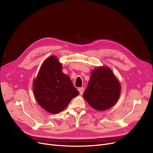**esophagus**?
Wrapping results in <instances>:
<instances>
[{
	"mask_svg": "<svg viewBox=\"0 0 153 153\" xmlns=\"http://www.w3.org/2000/svg\"><path fill=\"white\" fill-rule=\"evenodd\" d=\"M78 91H79V92L80 95H82V94H83V93H84V87L79 88Z\"/></svg>",
	"mask_w": 153,
	"mask_h": 153,
	"instance_id": "esophagus-1",
	"label": "esophagus"
}]
</instances>
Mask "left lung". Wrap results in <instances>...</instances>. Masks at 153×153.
<instances>
[{
  "mask_svg": "<svg viewBox=\"0 0 153 153\" xmlns=\"http://www.w3.org/2000/svg\"><path fill=\"white\" fill-rule=\"evenodd\" d=\"M121 85L112 70L107 66L95 68L83 97L95 110L104 111L113 107L119 99Z\"/></svg>",
  "mask_w": 153,
  "mask_h": 153,
  "instance_id": "obj_1",
  "label": "left lung"
}]
</instances>
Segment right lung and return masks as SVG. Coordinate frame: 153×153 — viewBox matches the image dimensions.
Returning <instances> with one entry per match:
<instances>
[{
  "label": "right lung",
  "instance_id": "1",
  "mask_svg": "<svg viewBox=\"0 0 153 153\" xmlns=\"http://www.w3.org/2000/svg\"><path fill=\"white\" fill-rule=\"evenodd\" d=\"M62 65L56 56L47 58L33 81L36 100L44 110L58 114L79 95L69 77L62 71Z\"/></svg>",
  "mask_w": 153,
  "mask_h": 153
}]
</instances>
